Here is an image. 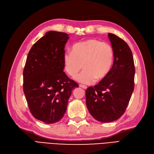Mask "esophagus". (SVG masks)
<instances>
[{
	"mask_svg": "<svg viewBox=\"0 0 154 154\" xmlns=\"http://www.w3.org/2000/svg\"><path fill=\"white\" fill-rule=\"evenodd\" d=\"M79 86H80V87H82V88H83V89H87V86H85V85H80Z\"/></svg>",
	"mask_w": 154,
	"mask_h": 154,
	"instance_id": "1",
	"label": "esophagus"
}]
</instances>
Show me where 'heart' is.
<instances>
[{"label":"heart","mask_w":154,"mask_h":154,"mask_svg":"<svg viewBox=\"0 0 154 154\" xmlns=\"http://www.w3.org/2000/svg\"><path fill=\"white\" fill-rule=\"evenodd\" d=\"M114 51L106 43L91 38L76 43L71 51L63 55L65 71L83 84H91L96 80L101 81L109 75L114 62Z\"/></svg>","instance_id":"obj_1"}]
</instances>
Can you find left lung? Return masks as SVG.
Returning <instances> with one entry per match:
<instances>
[{"label":"left lung","instance_id":"left-lung-1","mask_svg":"<svg viewBox=\"0 0 154 154\" xmlns=\"http://www.w3.org/2000/svg\"><path fill=\"white\" fill-rule=\"evenodd\" d=\"M114 60L104 80L86 91V105L93 118L102 123L118 119L127 109L134 88L135 67L131 49L125 42L109 33Z\"/></svg>","mask_w":154,"mask_h":154}]
</instances>
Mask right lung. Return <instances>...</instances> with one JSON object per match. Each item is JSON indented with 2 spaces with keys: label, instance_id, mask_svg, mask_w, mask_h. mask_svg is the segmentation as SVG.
Masks as SVG:
<instances>
[{
  "label": "right lung",
  "instance_id": "add662e5",
  "mask_svg": "<svg viewBox=\"0 0 154 154\" xmlns=\"http://www.w3.org/2000/svg\"><path fill=\"white\" fill-rule=\"evenodd\" d=\"M69 38L66 32L48 31L27 57L23 89L32 115L46 124L63 117L72 91L78 87L63 72V55Z\"/></svg>",
  "mask_w": 154,
  "mask_h": 154
}]
</instances>
